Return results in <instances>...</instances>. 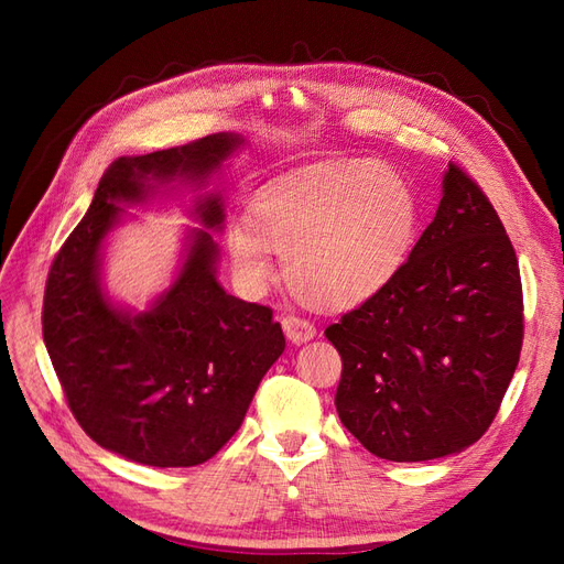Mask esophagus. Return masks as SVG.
Masks as SVG:
<instances>
[{
	"mask_svg": "<svg viewBox=\"0 0 564 564\" xmlns=\"http://www.w3.org/2000/svg\"><path fill=\"white\" fill-rule=\"evenodd\" d=\"M282 329L286 334V338L292 340V344H305V340H311L315 336V327L299 315H284L282 317Z\"/></svg>",
	"mask_w": 564,
	"mask_h": 564,
	"instance_id": "obj_1",
	"label": "esophagus"
}]
</instances>
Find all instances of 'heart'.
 <instances>
[{"label":"heart","instance_id":"1","mask_svg":"<svg viewBox=\"0 0 564 564\" xmlns=\"http://www.w3.org/2000/svg\"><path fill=\"white\" fill-rule=\"evenodd\" d=\"M419 224L416 199L400 174L371 160L301 169L268 185L232 226L226 245L235 275L259 292L272 280L270 253L311 308L348 311L395 280Z\"/></svg>","mask_w":564,"mask_h":564}]
</instances>
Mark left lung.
Returning a JSON list of instances; mask_svg holds the SVG:
<instances>
[{
	"label": "left lung",
	"mask_w": 564,
	"mask_h": 564,
	"mask_svg": "<svg viewBox=\"0 0 564 564\" xmlns=\"http://www.w3.org/2000/svg\"><path fill=\"white\" fill-rule=\"evenodd\" d=\"M522 308L501 218L452 162L433 224L395 280L324 329L344 362L340 423L400 464L466 449L499 414L520 362Z\"/></svg>",
	"instance_id": "1"
}]
</instances>
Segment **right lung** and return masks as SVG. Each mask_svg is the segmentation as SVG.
Returning a JSON list of instances; mask_svg holds the SVG:
<instances>
[{"label":"right lung","instance_id":"1","mask_svg":"<svg viewBox=\"0 0 564 564\" xmlns=\"http://www.w3.org/2000/svg\"><path fill=\"white\" fill-rule=\"evenodd\" d=\"M240 143V135L214 133L115 160L48 268L42 334L67 406L96 445L135 464L187 468L212 458L284 350L272 308L216 282L218 249L207 230L193 235L176 282L148 313L112 308L98 284V251L122 212L117 202L145 199L150 181L204 183ZM195 212L207 228L224 224L218 195Z\"/></svg>","mask_w":564,"mask_h":564}]
</instances>
